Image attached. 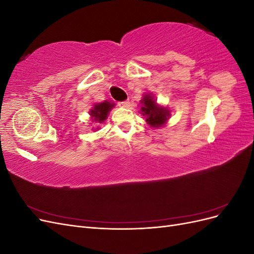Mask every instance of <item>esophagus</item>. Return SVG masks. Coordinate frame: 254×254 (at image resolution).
Masks as SVG:
<instances>
[{"label":"esophagus","instance_id":"1","mask_svg":"<svg viewBox=\"0 0 254 254\" xmlns=\"http://www.w3.org/2000/svg\"><path fill=\"white\" fill-rule=\"evenodd\" d=\"M119 105H120L121 107H124V108H128L129 105H130V102H129L128 99H127V101H123V102H120V103H119Z\"/></svg>","mask_w":254,"mask_h":254}]
</instances>
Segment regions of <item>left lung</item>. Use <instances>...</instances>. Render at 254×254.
<instances>
[{
  "mask_svg": "<svg viewBox=\"0 0 254 254\" xmlns=\"http://www.w3.org/2000/svg\"><path fill=\"white\" fill-rule=\"evenodd\" d=\"M143 106L141 108L142 114L146 117V121H147L148 124L152 127H160L167 120V117H170V111L166 108H161L159 107L155 99H153L150 95H145L143 98Z\"/></svg>",
  "mask_w": 254,
  "mask_h": 254,
  "instance_id": "obj_1",
  "label": "left lung"
}]
</instances>
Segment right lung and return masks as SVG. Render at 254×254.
<instances>
[{
    "mask_svg": "<svg viewBox=\"0 0 254 254\" xmlns=\"http://www.w3.org/2000/svg\"><path fill=\"white\" fill-rule=\"evenodd\" d=\"M114 105L108 102H104L102 104H98L94 106V109L91 110L90 114L93 117L94 121L97 123H102L106 120L107 114L113 108Z\"/></svg>",
    "mask_w": 254,
    "mask_h": 254,
    "instance_id": "obj_1",
    "label": "right lung"
}]
</instances>
